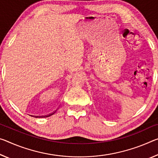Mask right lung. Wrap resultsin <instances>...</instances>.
Listing matches in <instances>:
<instances>
[{
    "label": "right lung",
    "instance_id": "1",
    "mask_svg": "<svg viewBox=\"0 0 158 158\" xmlns=\"http://www.w3.org/2000/svg\"><path fill=\"white\" fill-rule=\"evenodd\" d=\"M51 114H49V115H47V116H44V117H50V115H51Z\"/></svg>",
    "mask_w": 158,
    "mask_h": 158
}]
</instances>
